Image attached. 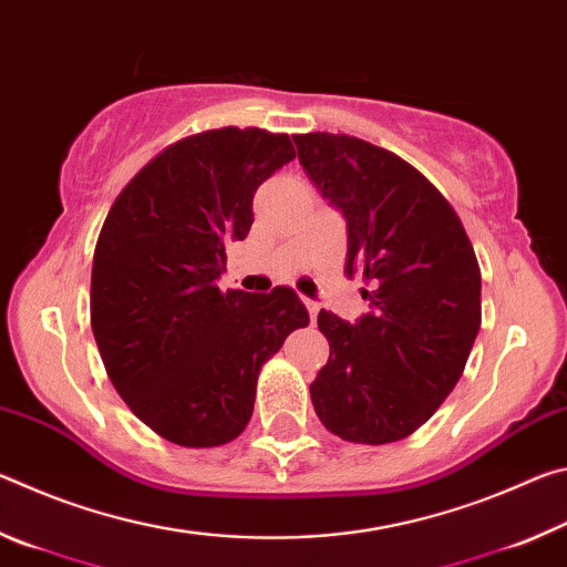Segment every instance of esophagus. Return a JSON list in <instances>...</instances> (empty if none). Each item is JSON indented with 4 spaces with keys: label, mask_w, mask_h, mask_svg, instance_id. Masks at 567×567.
Wrapping results in <instances>:
<instances>
[{
    "label": "esophagus",
    "mask_w": 567,
    "mask_h": 567,
    "mask_svg": "<svg viewBox=\"0 0 567 567\" xmlns=\"http://www.w3.org/2000/svg\"><path fill=\"white\" fill-rule=\"evenodd\" d=\"M302 302L307 307V312H310V320L315 322V318H318V312H320V305L312 302V300H307V297H302Z\"/></svg>",
    "instance_id": "1"
}]
</instances>
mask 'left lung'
Returning a JSON list of instances; mask_svg holds the SVG:
<instances>
[{
  "mask_svg": "<svg viewBox=\"0 0 567 567\" xmlns=\"http://www.w3.org/2000/svg\"><path fill=\"white\" fill-rule=\"evenodd\" d=\"M297 157L348 219L344 275L360 272L370 312L350 324L320 310L328 364L315 412L348 443L415 433L457 385L480 330V265L440 189L395 152L350 134H292Z\"/></svg>",
  "mask_w": 567,
  "mask_h": 567,
  "instance_id": "8db88e82",
  "label": "left lung"
}]
</instances>
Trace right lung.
<instances>
[{
    "instance_id": "1",
    "label": "right lung",
    "mask_w": 567,
    "mask_h": 567,
    "mask_svg": "<svg viewBox=\"0 0 567 567\" xmlns=\"http://www.w3.org/2000/svg\"><path fill=\"white\" fill-rule=\"evenodd\" d=\"M295 159L287 134L207 130L175 142L124 187L92 260L90 320L127 408L182 447L243 435L262 364L310 324L290 287H217L225 245L252 227L257 187Z\"/></svg>"
}]
</instances>
